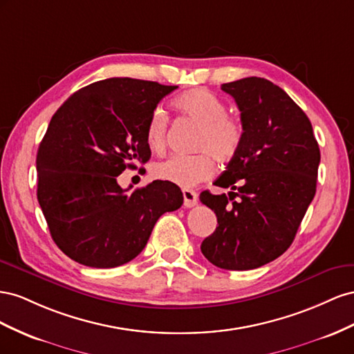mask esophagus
<instances>
[{
    "label": "esophagus",
    "instance_id": "1",
    "mask_svg": "<svg viewBox=\"0 0 354 354\" xmlns=\"http://www.w3.org/2000/svg\"><path fill=\"white\" fill-rule=\"evenodd\" d=\"M183 196H184V206L185 207H193V206L197 205V193H196V191L184 189Z\"/></svg>",
    "mask_w": 354,
    "mask_h": 354
}]
</instances>
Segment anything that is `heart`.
Wrapping results in <instances>:
<instances>
[{"mask_svg":"<svg viewBox=\"0 0 354 354\" xmlns=\"http://www.w3.org/2000/svg\"><path fill=\"white\" fill-rule=\"evenodd\" d=\"M174 106L184 118L200 126L194 142V156H171L154 165L153 175L165 183L180 188H191L214 174V161L219 163L233 160L243 142L245 129L241 121L227 114V104L215 93L205 88H194L174 99ZM167 117L163 111H154L149 117L145 138L148 147L163 151L166 147Z\"/></svg>","mask_w":354,"mask_h":354,"instance_id":"b5f03b06","label":"heart"}]
</instances>
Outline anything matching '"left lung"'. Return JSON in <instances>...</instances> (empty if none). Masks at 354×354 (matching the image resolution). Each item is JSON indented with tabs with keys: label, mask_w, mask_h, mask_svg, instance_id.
I'll list each match as a JSON object with an SVG mask.
<instances>
[{
	"label": "left lung",
	"mask_w": 354,
	"mask_h": 354,
	"mask_svg": "<svg viewBox=\"0 0 354 354\" xmlns=\"http://www.w3.org/2000/svg\"><path fill=\"white\" fill-rule=\"evenodd\" d=\"M221 88L234 97L245 136L215 180L231 189L228 196L200 194L218 219L200 248L219 268L252 270L294 241L316 194L320 149L308 117L279 86L248 77Z\"/></svg>",
	"instance_id": "1"
}]
</instances>
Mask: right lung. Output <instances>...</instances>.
<instances>
[{"label":"right lung","instance_id":"right-lung-1","mask_svg":"<svg viewBox=\"0 0 354 354\" xmlns=\"http://www.w3.org/2000/svg\"><path fill=\"white\" fill-rule=\"evenodd\" d=\"M178 86L106 78L80 88L50 120L37 153L38 188L50 234L66 257L93 268L136 258L157 219L184 203L179 187L154 180L127 194L117 176L147 163L145 130Z\"/></svg>","mask_w":354,"mask_h":354}]
</instances>
